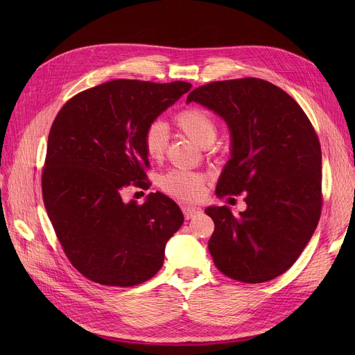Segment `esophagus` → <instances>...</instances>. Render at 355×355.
Masks as SVG:
<instances>
[{
  "mask_svg": "<svg viewBox=\"0 0 355 355\" xmlns=\"http://www.w3.org/2000/svg\"><path fill=\"white\" fill-rule=\"evenodd\" d=\"M182 213H184L185 218L190 220L191 217H194L198 213V209H196V207H182Z\"/></svg>",
  "mask_w": 355,
  "mask_h": 355,
  "instance_id": "obj_1",
  "label": "esophagus"
}]
</instances>
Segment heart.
<instances>
[{"instance_id": "b5f03b06", "label": "heart", "mask_w": 355, "mask_h": 355, "mask_svg": "<svg viewBox=\"0 0 355 355\" xmlns=\"http://www.w3.org/2000/svg\"><path fill=\"white\" fill-rule=\"evenodd\" d=\"M174 121L182 132L200 145H210L217 135V123L207 109L185 106L177 112ZM142 145L145 154L151 159H161L168 145V128L155 119L144 130ZM206 175L189 170H173L161 178V189L180 201L194 202L204 194Z\"/></svg>"}]
</instances>
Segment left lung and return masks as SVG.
Wrapping results in <instances>:
<instances>
[{
	"mask_svg": "<svg viewBox=\"0 0 355 355\" xmlns=\"http://www.w3.org/2000/svg\"><path fill=\"white\" fill-rule=\"evenodd\" d=\"M201 103L229 125L232 158L216 194H246L248 209L209 207L216 268L243 284H263L286 272L318 225L322 209L321 145L302 107L266 80L243 78L194 89Z\"/></svg>",
	"mask_w": 355,
	"mask_h": 355,
	"instance_id": "obj_1",
	"label": "left lung"
}]
</instances>
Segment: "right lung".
Returning a JSON list of instances; mask_svg holds the SVG:
<instances>
[{
	"mask_svg": "<svg viewBox=\"0 0 355 355\" xmlns=\"http://www.w3.org/2000/svg\"><path fill=\"white\" fill-rule=\"evenodd\" d=\"M191 89L187 82L116 79L69 99L55 116L42 175L44 207L70 263L89 281L135 286L162 268L182 225L177 204L151 193L123 202L128 185L148 190L146 125Z\"/></svg>",
	"mask_w": 355,
	"mask_h": 355,
	"instance_id": "obj_1",
	"label": "right lung"
}]
</instances>
